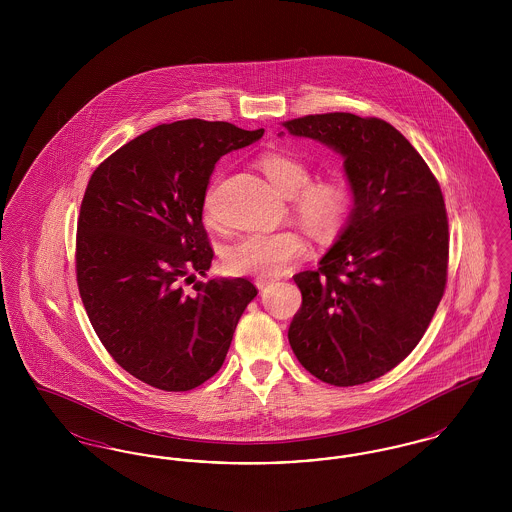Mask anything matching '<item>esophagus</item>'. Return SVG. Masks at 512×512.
Wrapping results in <instances>:
<instances>
[{
    "mask_svg": "<svg viewBox=\"0 0 512 512\" xmlns=\"http://www.w3.org/2000/svg\"><path fill=\"white\" fill-rule=\"evenodd\" d=\"M268 284H270V280H268V278H255V286H257L259 290H265Z\"/></svg>",
    "mask_w": 512,
    "mask_h": 512,
    "instance_id": "obj_1",
    "label": "esophagus"
}]
</instances>
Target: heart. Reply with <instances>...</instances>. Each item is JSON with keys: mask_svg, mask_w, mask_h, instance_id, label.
<instances>
[{"mask_svg": "<svg viewBox=\"0 0 512 512\" xmlns=\"http://www.w3.org/2000/svg\"><path fill=\"white\" fill-rule=\"evenodd\" d=\"M261 167L270 182L288 197L301 224L318 238H332L345 226L353 209V192L341 178L313 180L315 172L307 161L290 151H267ZM211 195H205V211H211ZM307 253V242L293 230L251 232L228 245L224 263L232 274L274 278Z\"/></svg>", "mask_w": 512, "mask_h": 512, "instance_id": "obj_1", "label": "heart"}]
</instances>
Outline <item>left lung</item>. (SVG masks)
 <instances>
[{
  "instance_id": "left-lung-1",
  "label": "left lung",
  "mask_w": 512,
  "mask_h": 512,
  "mask_svg": "<svg viewBox=\"0 0 512 512\" xmlns=\"http://www.w3.org/2000/svg\"><path fill=\"white\" fill-rule=\"evenodd\" d=\"M282 126L338 149L355 195L340 240L317 270L293 276L301 307L288 340L318 380L372 382L422 340L445 292L449 220L438 178L382 119L324 113Z\"/></svg>"
}]
</instances>
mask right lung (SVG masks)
<instances>
[{
    "mask_svg": "<svg viewBox=\"0 0 512 512\" xmlns=\"http://www.w3.org/2000/svg\"><path fill=\"white\" fill-rule=\"evenodd\" d=\"M230 122L159 124L90 176L76 224V284L115 363L157 390L190 391L219 372L257 288L207 276L203 203L215 163L263 136ZM190 285V289L185 286Z\"/></svg>",
    "mask_w": 512,
    "mask_h": 512,
    "instance_id": "add662e5",
    "label": "right lung"
}]
</instances>
